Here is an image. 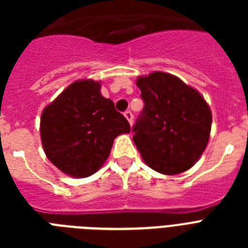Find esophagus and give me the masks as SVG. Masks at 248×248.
Listing matches in <instances>:
<instances>
[{
	"mask_svg": "<svg viewBox=\"0 0 248 248\" xmlns=\"http://www.w3.org/2000/svg\"><path fill=\"white\" fill-rule=\"evenodd\" d=\"M124 114V117H126V120L128 121V124H132V121H134V114L131 113V110H126Z\"/></svg>",
	"mask_w": 248,
	"mask_h": 248,
	"instance_id": "esophagus-1",
	"label": "esophagus"
}]
</instances>
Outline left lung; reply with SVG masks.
Segmentation results:
<instances>
[{"mask_svg": "<svg viewBox=\"0 0 248 248\" xmlns=\"http://www.w3.org/2000/svg\"><path fill=\"white\" fill-rule=\"evenodd\" d=\"M136 85L144 108L132 127V139L141 158L157 172H184L207 147L211 109L196 89L165 72L141 76Z\"/></svg>", "mask_w": 248, "mask_h": 248, "instance_id": "left-lung-1", "label": "left lung"}]
</instances>
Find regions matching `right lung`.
<instances>
[{
    "label": "right lung",
    "instance_id": "right-lung-1",
    "mask_svg": "<svg viewBox=\"0 0 248 248\" xmlns=\"http://www.w3.org/2000/svg\"><path fill=\"white\" fill-rule=\"evenodd\" d=\"M42 147L62 172L87 177L107 161L113 141L130 132V124L100 93V82L79 79L69 85L41 116Z\"/></svg>",
    "mask_w": 248,
    "mask_h": 248
}]
</instances>
